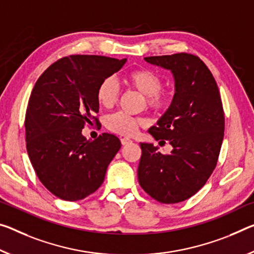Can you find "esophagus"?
I'll use <instances>...</instances> for the list:
<instances>
[{
  "label": "esophagus",
  "mask_w": 254,
  "mask_h": 254,
  "mask_svg": "<svg viewBox=\"0 0 254 254\" xmlns=\"http://www.w3.org/2000/svg\"><path fill=\"white\" fill-rule=\"evenodd\" d=\"M131 142H132V140L128 139V138H122V139H121V143H122L123 146H126V144H128V143H131Z\"/></svg>",
  "instance_id": "34e87169"
}]
</instances>
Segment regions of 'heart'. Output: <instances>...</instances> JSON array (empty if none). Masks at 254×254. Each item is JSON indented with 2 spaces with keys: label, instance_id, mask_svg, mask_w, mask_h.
Segmentation results:
<instances>
[{
  "label": "heart",
  "instance_id": "1",
  "mask_svg": "<svg viewBox=\"0 0 254 254\" xmlns=\"http://www.w3.org/2000/svg\"><path fill=\"white\" fill-rule=\"evenodd\" d=\"M127 83L140 94L147 97L148 106L159 111L166 106L167 96L162 92L163 80L149 69H136L131 71L126 78ZM96 98L100 106L110 108L115 105L119 98V87L113 78L104 79L96 91ZM142 123L141 120L131 118L122 113H116L107 119L106 126L111 131L123 135H132Z\"/></svg>",
  "mask_w": 254,
  "mask_h": 254
}]
</instances>
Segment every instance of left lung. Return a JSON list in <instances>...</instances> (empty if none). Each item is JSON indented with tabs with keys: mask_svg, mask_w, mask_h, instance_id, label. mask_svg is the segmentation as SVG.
I'll use <instances>...</instances> for the list:
<instances>
[{
	"mask_svg": "<svg viewBox=\"0 0 254 254\" xmlns=\"http://www.w3.org/2000/svg\"><path fill=\"white\" fill-rule=\"evenodd\" d=\"M144 61L174 78L170 107L148 130L155 140H168L173 150L163 155L152 143H140L139 184L159 202L178 203L195 194L216 167L225 128L219 90L198 56L179 53Z\"/></svg>",
	"mask_w": 254,
	"mask_h": 254,
	"instance_id": "1",
	"label": "left lung"
}]
</instances>
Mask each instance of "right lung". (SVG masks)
I'll use <instances>...</instances> for the list:
<instances>
[{"label": "right lung", "instance_id": "obj_1", "mask_svg": "<svg viewBox=\"0 0 254 254\" xmlns=\"http://www.w3.org/2000/svg\"><path fill=\"white\" fill-rule=\"evenodd\" d=\"M97 55H71L52 64L39 76L28 103L27 151L40 182L60 199L78 201L94 193L121 141L103 133L94 141L82 134L96 118L99 83L126 64Z\"/></svg>", "mask_w": 254, "mask_h": 254}]
</instances>
